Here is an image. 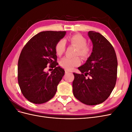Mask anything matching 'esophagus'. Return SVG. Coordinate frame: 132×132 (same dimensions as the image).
Listing matches in <instances>:
<instances>
[{"label":"esophagus","mask_w":132,"mask_h":132,"mask_svg":"<svg viewBox=\"0 0 132 132\" xmlns=\"http://www.w3.org/2000/svg\"><path fill=\"white\" fill-rule=\"evenodd\" d=\"M70 71H68V70H65V73H66V74H67V73H70Z\"/></svg>","instance_id":"34e87169"}]
</instances>
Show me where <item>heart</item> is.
Wrapping results in <instances>:
<instances>
[{
    "instance_id": "b5f03b06",
    "label": "heart",
    "mask_w": 132,
    "mask_h": 132,
    "mask_svg": "<svg viewBox=\"0 0 132 132\" xmlns=\"http://www.w3.org/2000/svg\"><path fill=\"white\" fill-rule=\"evenodd\" d=\"M70 43L77 47L75 55H79L83 59L89 58L92 52L91 47L87 44V39L80 34H75L69 38ZM66 49V42L64 39H61L56 43L55 51L56 54L61 56L65 52ZM61 66L68 70H71L74 68L79 66L81 64V59L79 57L74 58L64 57L59 62Z\"/></svg>"
}]
</instances>
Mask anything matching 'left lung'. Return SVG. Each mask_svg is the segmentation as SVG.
<instances>
[{"mask_svg": "<svg viewBox=\"0 0 132 132\" xmlns=\"http://www.w3.org/2000/svg\"><path fill=\"white\" fill-rule=\"evenodd\" d=\"M88 36L93 45V52L84 64L78 68L81 74L73 73V91L81 102L96 105L104 102L113 91L118 63L113 46L103 36L93 31Z\"/></svg>", "mask_w": 132, "mask_h": 132, "instance_id": "left-lung-1", "label": "left lung"}]
</instances>
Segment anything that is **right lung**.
Listing matches in <instances>:
<instances>
[{"instance_id": "obj_1", "label": "right lung", "mask_w": 132, "mask_h": 132, "mask_svg": "<svg viewBox=\"0 0 132 132\" xmlns=\"http://www.w3.org/2000/svg\"><path fill=\"white\" fill-rule=\"evenodd\" d=\"M65 34V31L41 32L23 48L18 61V83L22 94L31 102L45 103L56 93L65 71L57 67L55 46ZM48 63L54 68L50 75L45 71Z\"/></svg>"}]
</instances>
